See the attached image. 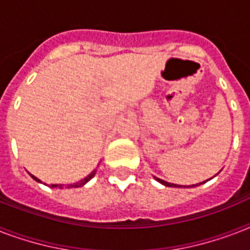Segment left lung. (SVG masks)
<instances>
[{"instance_id":"obj_1","label":"left lung","mask_w":250,"mask_h":250,"mask_svg":"<svg viewBox=\"0 0 250 250\" xmlns=\"http://www.w3.org/2000/svg\"><path fill=\"white\" fill-rule=\"evenodd\" d=\"M156 180H157V182H160L161 184L166 186V187H182V186H178V184H172V183H167V182H165V180H162V179H160V178H156ZM202 183H205V182H202ZM202 183H198V184H202ZM198 184H196V186H198ZM184 187H187V186H184ZM188 187H190V186H188ZM192 187H194V186H192Z\"/></svg>"}]
</instances>
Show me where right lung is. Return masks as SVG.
I'll return each instance as SVG.
<instances>
[{
    "mask_svg": "<svg viewBox=\"0 0 250 250\" xmlns=\"http://www.w3.org/2000/svg\"><path fill=\"white\" fill-rule=\"evenodd\" d=\"M94 174H96V170H93L92 171V172H90L89 175H88V176H86V178H84L83 180H80V182H78V183H75V184H68L67 186V188H71V187H83L84 184H85V183H88L90 180V179L93 178L94 176ZM31 176H32L33 179H35V180H36V182H39V183H41V180L40 179H37L36 176H33V175H31ZM62 184H52V186H50V188H62Z\"/></svg>",
    "mask_w": 250,
    "mask_h": 250,
    "instance_id": "1",
    "label": "right lung"
}]
</instances>
